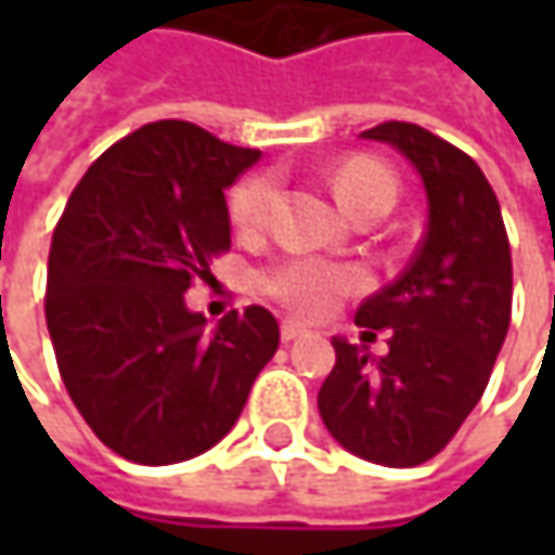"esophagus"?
Instances as JSON below:
<instances>
[{
    "label": "esophagus",
    "instance_id": "34e87169",
    "mask_svg": "<svg viewBox=\"0 0 555 555\" xmlns=\"http://www.w3.org/2000/svg\"><path fill=\"white\" fill-rule=\"evenodd\" d=\"M306 333H309V327L299 324V321H293V318H284V321H281V339H284V343H293V339H299V336H306Z\"/></svg>",
    "mask_w": 555,
    "mask_h": 555
}]
</instances>
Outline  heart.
I'll return each instance as SVG.
<instances>
[{"label":"heart","mask_w":555,"mask_h":555,"mask_svg":"<svg viewBox=\"0 0 555 555\" xmlns=\"http://www.w3.org/2000/svg\"><path fill=\"white\" fill-rule=\"evenodd\" d=\"M333 191H336L339 203L361 219V216H373V212L383 216L395 203L398 182L386 163L358 154V157L339 163V169L333 172ZM271 203H274L271 176L244 179L231 191V201H228V216H231L234 231L237 234L262 231L268 224ZM364 281L367 278L358 266L331 262V259L309 256V253H293L262 274V289L281 306H287L289 311L318 318V314L331 311L343 296L364 287Z\"/></svg>","instance_id":"1"}]
</instances>
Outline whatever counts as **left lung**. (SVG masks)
I'll return each instance as SVG.
<instances>
[{
  "label": "left lung",
  "instance_id": "8db88e82",
  "mask_svg": "<svg viewBox=\"0 0 555 555\" xmlns=\"http://www.w3.org/2000/svg\"><path fill=\"white\" fill-rule=\"evenodd\" d=\"M361 135L414 163L429 222L401 278L354 311L364 339L389 333V354L367 364L358 346L333 339L318 411L346 451L416 466L457 436L491 379L513 314V256L498 194L469 154L401 119Z\"/></svg>",
  "mask_w": 555,
  "mask_h": 555
}]
</instances>
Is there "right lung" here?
Masks as SVG:
<instances>
[{"mask_svg": "<svg viewBox=\"0 0 555 555\" xmlns=\"http://www.w3.org/2000/svg\"><path fill=\"white\" fill-rule=\"evenodd\" d=\"M262 154L194 122L119 139L79 179L49 249L46 324L76 411L141 466L182 463L231 433L281 327L262 306L216 333L184 309L228 253L224 188Z\"/></svg>", "mask_w": 555, "mask_h": 555, "instance_id": "1", "label": "right lung"}]
</instances>
